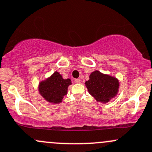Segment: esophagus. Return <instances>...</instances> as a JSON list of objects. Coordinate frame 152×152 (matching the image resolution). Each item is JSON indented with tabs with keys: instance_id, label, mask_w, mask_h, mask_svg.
I'll list each match as a JSON object with an SVG mask.
<instances>
[{
	"instance_id": "1",
	"label": "esophagus",
	"mask_w": 152,
	"mask_h": 152,
	"mask_svg": "<svg viewBox=\"0 0 152 152\" xmlns=\"http://www.w3.org/2000/svg\"><path fill=\"white\" fill-rule=\"evenodd\" d=\"M74 82L76 83V84H80V83H81V79H76L74 80Z\"/></svg>"
}]
</instances>
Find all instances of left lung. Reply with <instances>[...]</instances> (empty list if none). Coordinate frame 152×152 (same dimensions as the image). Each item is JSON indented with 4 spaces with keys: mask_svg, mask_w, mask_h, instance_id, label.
<instances>
[{
    "mask_svg": "<svg viewBox=\"0 0 152 152\" xmlns=\"http://www.w3.org/2000/svg\"><path fill=\"white\" fill-rule=\"evenodd\" d=\"M85 86L89 93L96 101L107 103L117 95L119 90V81L117 78L108 74L94 71L89 75Z\"/></svg>",
    "mask_w": 152,
    "mask_h": 152,
    "instance_id": "1",
    "label": "left lung"
}]
</instances>
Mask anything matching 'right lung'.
<instances>
[{
    "instance_id": "right-lung-1",
    "label": "right lung",
    "mask_w": 152,
    "mask_h": 152,
    "mask_svg": "<svg viewBox=\"0 0 152 152\" xmlns=\"http://www.w3.org/2000/svg\"><path fill=\"white\" fill-rule=\"evenodd\" d=\"M71 84V79H63L59 72L55 71L49 77L38 83V89L40 95L46 101L55 105L62 103Z\"/></svg>"
}]
</instances>
